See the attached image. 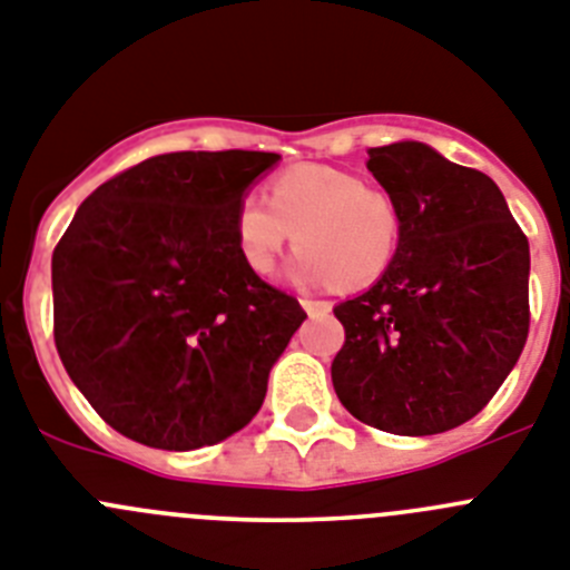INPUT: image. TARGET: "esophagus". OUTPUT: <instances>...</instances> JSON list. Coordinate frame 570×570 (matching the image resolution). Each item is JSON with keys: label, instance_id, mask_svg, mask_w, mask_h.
I'll return each instance as SVG.
<instances>
[{"label": "esophagus", "instance_id": "obj_1", "mask_svg": "<svg viewBox=\"0 0 570 570\" xmlns=\"http://www.w3.org/2000/svg\"><path fill=\"white\" fill-rule=\"evenodd\" d=\"M301 306L306 309V315H330L332 312L330 301H317V297H301Z\"/></svg>", "mask_w": 570, "mask_h": 570}]
</instances>
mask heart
Returning a JSON list of instances; mask_svg holds the SVG:
<instances>
[{
	"label": "heart",
	"mask_w": 570,
	"mask_h": 570,
	"mask_svg": "<svg viewBox=\"0 0 570 570\" xmlns=\"http://www.w3.org/2000/svg\"><path fill=\"white\" fill-rule=\"evenodd\" d=\"M266 205L244 196L233 213L235 253L253 275H269L297 238L289 273L297 281L366 286L392 266L400 213L381 189L330 164H297L266 187Z\"/></svg>",
	"instance_id": "b5f03b06"
}]
</instances>
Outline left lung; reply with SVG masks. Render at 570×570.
<instances>
[{
    "label": "left lung",
    "instance_id": "8db88e82",
    "mask_svg": "<svg viewBox=\"0 0 570 570\" xmlns=\"http://www.w3.org/2000/svg\"><path fill=\"white\" fill-rule=\"evenodd\" d=\"M400 213L392 266L335 306L346 330L332 386L389 434H440L483 412L528 337V238L485 173L420 141L368 150Z\"/></svg>",
    "mask_w": 570,
    "mask_h": 570
}]
</instances>
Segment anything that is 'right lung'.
Wrapping results in <instances>:
<instances>
[{"instance_id": "1", "label": "right lung", "mask_w": 570, "mask_h": 570, "mask_svg": "<svg viewBox=\"0 0 570 570\" xmlns=\"http://www.w3.org/2000/svg\"><path fill=\"white\" fill-rule=\"evenodd\" d=\"M278 153H164L85 198L53 249L70 381L136 443L189 451L258 414L306 312L235 253L233 213Z\"/></svg>"}]
</instances>
